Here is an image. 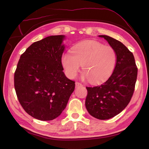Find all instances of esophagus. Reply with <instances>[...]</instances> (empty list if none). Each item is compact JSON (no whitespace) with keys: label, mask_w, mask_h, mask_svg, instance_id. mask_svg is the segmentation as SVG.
Segmentation results:
<instances>
[{"label":"esophagus","mask_w":149,"mask_h":149,"mask_svg":"<svg viewBox=\"0 0 149 149\" xmlns=\"http://www.w3.org/2000/svg\"><path fill=\"white\" fill-rule=\"evenodd\" d=\"M79 86H83V84L80 83H79V82H76V83H75V87L77 88Z\"/></svg>","instance_id":"obj_1"}]
</instances>
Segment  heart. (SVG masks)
I'll return each instance as SVG.
<instances>
[{"label": "heart", "instance_id": "1", "mask_svg": "<svg viewBox=\"0 0 149 149\" xmlns=\"http://www.w3.org/2000/svg\"><path fill=\"white\" fill-rule=\"evenodd\" d=\"M116 61L117 54L112 47L93 40L77 43L72 48V53H65L61 58L68 77L74 78L83 65L84 72L82 77L93 84H101L108 79Z\"/></svg>", "mask_w": 149, "mask_h": 149}]
</instances>
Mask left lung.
<instances>
[{
	"instance_id": "8db88e82",
	"label": "left lung",
	"mask_w": 149,
	"mask_h": 149,
	"mask_svg": "<svg viewBox=\"0 0 149 149\" xmlns=\"http://www.w3.org/2000/svg\"><path fill=\"white\" fill-rule=\"evenodd\" d=\"M116 50L117 61L112 75L105 83L86 87L85 105L88 113L99 120L113 118L124 109L133 95L138 68L132 53L122 43L106 35H100Z\"/></svg>"
}]
</instances>
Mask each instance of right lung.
<instances>
[{
    "mask_svg": "<svg viewBox=\"0 0 149 149\" xmlns=\"http://www.w3.org/2000/svg\"><path fill=\"white\" fill-rule=\"evenodd\" d=\"M65 36H50L33 43L20 56L14 75L19 102L27 113L43 121L55 119L67 105L75 81L63 72Z\"/></svg>",
    "mask_w": 149,
    "mask_h": 149,
    "instance_id": "add662e5",
    "label": "right lung"
}]
</instances>
